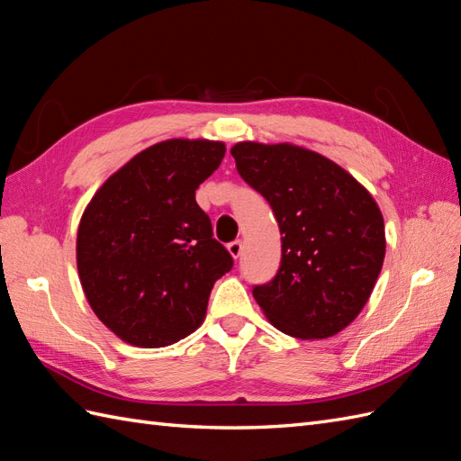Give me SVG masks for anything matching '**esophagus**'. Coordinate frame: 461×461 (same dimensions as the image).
<instances>
[{"label": "esophagus", "mask_w": 461, "mask_h": 461, "mask_svg": "<svg viewBox=\"0 0 461 461\" xmlns=\"http://www.w3.org/2000/svg\"><path fill=\"white\" fill-rule=\"evenodd\" d=\"M228 251H230V255H231L233 258H238V257L241 255V251H243V245H241V241H240V240H235V241L228 243Z\"/></svg>", "instance_id": "34e87169"}]
</instances>
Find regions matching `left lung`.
<instances>
[{"instance_id":"1","label":"left lung","mask_w":461,"mask_h":461,"mask_svg":"<svg viewBox=\"0 0 461 461\" xmlns=\"http://www.w3.org/2000/svg\"><path fill=\"white\" fill-rule=\"evenodd\" d=\"M235 167L273 208L282 261L253 296L278 331L302 340L347 329L370 300L385 257L382 210L340 165L296 144L238 141Z\"/></svg>"}]
</instances>
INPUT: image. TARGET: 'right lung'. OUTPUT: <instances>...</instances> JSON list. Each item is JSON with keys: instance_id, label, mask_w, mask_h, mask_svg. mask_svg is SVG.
<instances>
[{"instance_id": "right-lung-1", "label": "right lung", "mask_w": 461, "mask_h": 461, "mask_svg": "<svg viewBox=\"0 0 461 461\" xmlns=\"http://www.w3.org/2000/svg\"><path fill=\"white\" fill-rule=\"evenodd\" d=\"M226 156L218 140L171 138L124 163L79 220L81 288L103 325L140 348L169 347L206 317L214 282L233 258L196 204Z\"/></svg>"}]
</instances>
